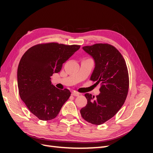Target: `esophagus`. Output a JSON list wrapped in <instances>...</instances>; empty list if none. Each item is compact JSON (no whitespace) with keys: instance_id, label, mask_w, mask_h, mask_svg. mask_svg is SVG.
I'll return each instance as SVG.
<instances>
[{"instance_id":"esophagus-1","label":"esophagus","mask_w":153,"mask_h":153,"mask_svg":"<svg viewBox=\"0 0 153 153\" xmlns=\"http://www.w3.org/2000/svg\"><path fill=\"white\" fill-rule=\"evenodd\" d=\"M71 95H72V96H78L80 95V94L78 93V92H77L74 91V92H72Z\"/></svg>"}]
</instances>
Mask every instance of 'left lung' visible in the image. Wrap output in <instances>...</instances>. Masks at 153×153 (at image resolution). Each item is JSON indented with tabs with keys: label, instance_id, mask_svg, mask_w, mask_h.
<instances>
[{
	"label": "left lung",
	"instance_id": "8db88e82",
	"mask_svg": "<svg viewBox=\"0 0 153 153\" xmlns=\"http://www.w3.org/2000/svg\"><path fill=\"white\" fill-rule=\"evenodd\" d=\"M82 49L94 59L95 66L90 80L100 82V93L92 96L86 93L87 104L80 110L83 119L100 125L113 117L122 107L129 88L128 69L119 51L108 44L85 46Z\"/></svg>",
	"mask_w": 153,
	"mask_h": 153
}]
</instances>
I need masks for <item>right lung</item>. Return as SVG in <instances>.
Here are the masks:
<instances>
[{
	"label": "right lung",
	"instance_id": "right-lung-1",
	"mask_svg": "<svg viewBox=\"0 0 153 153\" xmlns=\"http://www.w3.org/2000/svg\"><path fill=\"white\" fill-rule=\"evenodd\" d=\"M79 45L56 43L39 44L23 55L17 71L19 94L27 107L38 119L57 117L71 92L52 84L51 76L61 71L62 64L80 48Z\"/></svg>",
	"mask_w": 153,
	"mask_h": 153
}]
</instances>
